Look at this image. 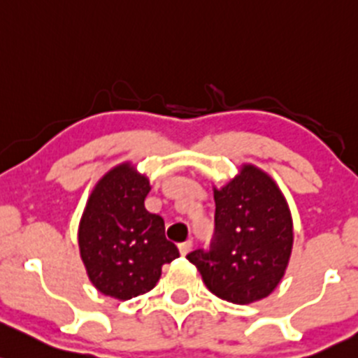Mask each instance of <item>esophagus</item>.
<instances>
[{
    "mask_svg": "<svg viewBox=\"0 0 358 358\" xmlns=\"http://www.w3.org/2000/svg\"><path fill=\"white\" fill-rule=\"evenodd\" d=\"M178 250H180V254H182V255H187V254H189V252L192 250V242H190V240H189V242L180 243V245H178Z\"/></svg>",
    "mask_w": 358,
    "mask_h": 358,
    "instance_id": "obj_1",
    "label": "esophagus"
}]
</instances>
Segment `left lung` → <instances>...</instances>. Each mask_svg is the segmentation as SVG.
<instances>
[{"label":"left lung","instance_id":"left-lung-1","mask_svg":"<svg viewBox=\"0 0 358 358\" xmlns=\"http://www.w3.org/2000/svg\"><path fill=\"white\" fill-rule=\"evenodd\" d=\"M214 236L209 250L190 252L210 293L245 306L266 299L287 271L293 223L287 199L262 169L243 164L214 189Z\"/></svg>","mask_w":358,"mask_h":358}]
</instances>
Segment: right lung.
Returning <instances> with one entry per match:
<instances>
[{
	"instance_id": "1",
	"label": "right lung",
	"mask_w": 358,
	"mask_h": 358,
	"mask_svg": "<svg viewBox=\"0 0 358 358\" xmlns=\"http://www.w3.org/2000/svg\"><path fill=\"white\" fill-rule=\"evenodd\" d=\"M149 178L130 163L97 182L78 227L89 280L104 295L130 300L156 287L161 268L180 257L164 236V221L144 208Z\"/></svg>"
}]
</instances>
